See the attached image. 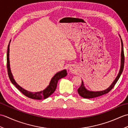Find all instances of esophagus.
I'll return each instance as SVG.
<instances>
[{
    "label": "esophagus",
    "instance_id": "obj_1",
    "mask_svg": "<svg viewBox=\"0 0 128 128\" xmlns=\"http://www.w3.org/2000/svg\"><path fill=\"white\" fill-rule=\"evenodd\" d=\"M70 70H72V69L71 68H70Z\"/></svg>",
    "mask_w": 128,
    "mask_h": 128
}]
</instances>
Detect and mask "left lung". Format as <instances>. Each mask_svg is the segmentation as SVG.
Here are the masks:
<instances>
[{"label":"left lung","instance_id":"1","mask_svg":"<svg viewBox=\"0 0 128 128\" xmlns=\"http://www.w3.org/2000/svg\"><path fill=\"white\" fill-rule=\"evenodd\" d=\"M122 40V54H121V66H120V71H119V74L117 76V77L116 78L115 80L114 81V82L112 83V85H111L109 88H108L107 90H105L104 91H98V92H93V91H89L85 88L84 87L83 82L82 81V83H81V85L79 88L78 90V94L80 96L84 98H95L97 97L100 96H102L103 94H108L111 90H112L114 87L115 85L116 84V82H117L118 80H119V78H120V75L122 74V72H123V70L124 69V50H123V42Z\"/></svg>","mask_w":128,"mask_h":128}]
</instances>
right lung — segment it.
Here are the masks:
<instances>
[{
    "label": "right lung",
    "instance_id": "1",
    "mask_svg": "<svg viewBox=\"0 0 128 128\" xmlns=\"http://www.w3.org/2000/svg\"><path fill=\"white\" fill-rule=\"evenodd\" d=\"M9 45L8 44V51H7V55H6V60H7V70H8V74L9 78L15 86V87L17 88L19 91H20L21 93L24 94L25 96H27L28 98H30L32 99H35V100H42V99H46L48 98L49 96L54 93L56 88L57 84H58V80L60 78L66 76L67 75L66 70H64L62 71L58 72V73L54 76L53 78H52L50 81V85L46 88L44 90L40 92H31L25 90L23 89L22 88L18 85L15 81L14 80L12 75V72H11L10 68V63H9Z\"/></svg>",
    "mask_w": 128,
    "mask_h": 128
}]
</instances>
